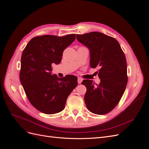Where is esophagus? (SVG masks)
Segmentation results:
<instances>
[{
    "label": "esophagus",
    "instance_id": "esophagus-1",
    "mask_svg": "<svg viewBox=\"0 0 149 149\" xmlns=\"http://www.w3.org/2000/svg\"><path fill=\"white\" fill-rule=\"evenodd\" d=\"M82 81H83V79L81 78H78V84L81 83Z\"/></svg>",
    "mask_w": 149,
    "mask_h": 149
}]
</instances>
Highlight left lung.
Wrapping results in <instances>:
<instances>
[{
	"instance_id": "8db88e82",
	"label": "left lung",
	"mask_w": 149,
	"mask_h": 149,
	"mask_svg": "<svg viewBox=\"0 0 149 149\" xmlns=\"http://www.w3.org/2000/svg\"><path fill=\"white\" fill-rule=\"evenodd\" d=\"M76 38L89 49L90 66L100 68V84L95 85L89 79L81 83L86 88V106L94 114H107L119 103L127 86V63L124 53L114 38L98 31L78 34Z\"/></svg>"
}]
</instances>
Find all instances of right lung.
<instances>
[{"instance_id": "1", "label": "right lung", "mask_w": 149, "mask_h": 149, "mask_svg": "<svg viewBox=\"0 0 149 149\" xmlns=\"http://www.w3.org/2000/svg\"><path fill=\"white\" fill-rule=\"evenodd\" d=\"M75 38V34L38 36L30 40L22 52L21 84L30 103L44 114L63 110L68 97L78 84L75 76L58 78L52 74V64L60 63L64 49Z\"/></svg>"}]
</instances>
